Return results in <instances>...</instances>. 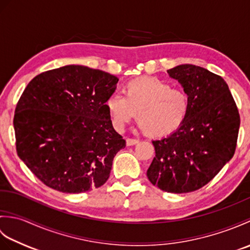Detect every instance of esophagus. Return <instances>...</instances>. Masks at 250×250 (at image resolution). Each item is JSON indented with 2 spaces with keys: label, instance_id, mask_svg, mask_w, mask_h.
Masks as SVG:
<instances>
[{
  "label": "esophagus",
  "instance_id": "1",
  "mask_svg": "<svg viewBox=\"0 0 250 250\" xmlns=\"http://www.w3.org/2000/svg\"><path fill=\"white\" fill-rule=\"evenodd\" d=\"M126 146H133L136 145L137 143H139V140H135V139H126Z\"/></svg>",
  "mask_w": 250,
  "mask_h": 250
}]
</instances>
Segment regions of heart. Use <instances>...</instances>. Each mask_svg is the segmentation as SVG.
I'll use <instances>...</instances> for the list:
<instances>
[{"label":"heart","instance_id":"obj_1","mask_svg":"<svg viewBox=\"0 0 250 250\" xmlns=\"http://www.w3.org/2000/svg\"><path fill=\"white\" fill-rule=\"evenodd\" d=\"M122 93L124 97L111 94L105 101L110 124L117 131L124 130L137 113V121L145 133L160 137L178 129L188 115L187 92L162 79H134L125 84Z\"/></svg>","mask_w":250,"mask_h":250}]
</instances>
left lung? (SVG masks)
Here are the masks:
<instances>
[{"label":"left lung","mask_w":250,"mask_h":250,"mask_svg":"<svg viewBox=\"0 0 250 250\" xmlns=\"http://www.w3.org/2000/svg\"><path fill=\"white\" fill-rule=\"evenodd\" d=\"M167 74L187 92L189 111L173 133L152 141L156 157L147 177L166 192L187 193L209 183L231 160L240 115L222 77L192 64L177 65Z\"/></svg>","instance_id":"1"}]
</instances>
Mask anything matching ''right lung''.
Masks as SVG:
<instances>
[{
	"instance_id": "1",
	"label": "right lung",
	"mask_w": 250,
	"mask_h": 250,
	"mask_svg": "<svg viewBox=\"0 0 250 250\" xmlns=\"http://www.w3.org/2000/svg\"><path fill=\"white\" fill-rule=\"evenodd\" d=\"M119 78L83 65L35 76L15 110L19 158L48 187L64 193L99 188L125 141L110 124L105 101Z\"/></svg>"
}]
</instances>
